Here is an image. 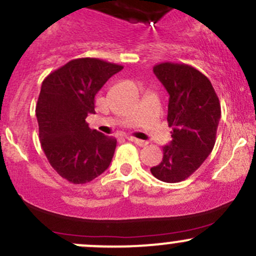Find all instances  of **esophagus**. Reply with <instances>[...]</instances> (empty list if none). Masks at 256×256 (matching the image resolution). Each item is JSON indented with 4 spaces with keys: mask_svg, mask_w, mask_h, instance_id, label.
Masks as SVG:
<instances>
[{
    "mask_svg": "<svg viewBox=\"0 0 256 256\" xmlns=\"http://www.w3.org/2000/svg\"><path fill=\"white\" fill-rule=\"evenodd\" d=\"M127 139L128 140L133 142L134 144H136V146H146V144H148V142L142 140V139H138V138H134V136H127Z\"/></svg>",
    "mask_w": 256,
    "mask_h": 256,
    "instance_id": "esophagus-1",
    "label": "esophagus"
}]
</instances>
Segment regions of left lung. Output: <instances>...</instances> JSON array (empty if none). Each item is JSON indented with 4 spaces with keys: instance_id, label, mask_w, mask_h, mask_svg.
Instances as JSON below:
<instances>
[{
    "instance_id": "1",
    "label": "left lung",
    "mask_w": 256,
    "mask_h": 256,
    "mask_svg": "<svg viewBox=\"0 0 256 256\" xmlns=\"http://www.w3.org/2000/svg\"><path fill=\"white\" fill-rule=\"evenodd\" d=\"M153 72L169 93L166 120L173 139L163 146V160L150 172L159 180L178 183L213 150L222 114L219 98L208 77L189 64L159 63Z\"/></svg>"
}]
</instances>
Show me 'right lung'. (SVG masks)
I'll return each instance as SVG.
<instances>
[{"label": "right lung", "mask_w": 256, "mask_h": 256, "mask_svg": "<svg viewBox=\"0 0 256 256\" xmlns=\"http://www.w3.org/2000/svg\"><path fill=\"white\" fill-rule=\"evenodd\" d=\"M123 66L98 58L72 60L44 78L36 106L40 142L52 168L73 184L110 166L117 139L88 127L98 90Z\"/></svg>", "instance_id": "1"}]
</instances>
